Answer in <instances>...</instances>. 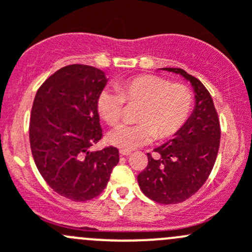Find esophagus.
Here are the masks:
<instances>
[{"instance_id": "esophagus-1", "label": "esophagus", "mask_w": 252, "mask_h": 252, "mask_svg": "<svg viewBox=\"0 0 252 252\" xmlns=\"http://www.w3.org/2000/svg\"><path fill=\"white\" fill-rule=\"evenodd\" d=\"M119 154H121V156L128 157V156H130L131 152L130 151H126V150H121V151H119Z\"/></svg>"}]
</instances>
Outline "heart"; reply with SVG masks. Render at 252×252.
<instances>
[{"label":"heart","instance_id":"b5f03b06","mask_svg":"<svg viewBox=\"0 0 252 252\" xmlns=\"http://www.w3.org/2000/svg\"><path fill=\"white\" fill-rule=\"evenodd\" d=\"M124 101L140 103L138 119L140 123L122 124L110 134L114 146L126 151L135 150L156 139L168 138L177 133L190 116L191 91L180 83L169 84L157 75H138L116 84V90L105 89L98 95L97 110L111 126H116L123 116Z\"/></svg>","mask_w":252,"mask_h":252}]
</instances>
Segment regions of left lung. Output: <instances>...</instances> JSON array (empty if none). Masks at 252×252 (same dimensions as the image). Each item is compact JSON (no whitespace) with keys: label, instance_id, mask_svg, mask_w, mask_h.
I'll list each match as a JSON object with an SVG mask.
<instances>
[{"label":"left lung","instance_id":"left-lung-1","mask_svg":"<svg viewBox=\"0 0 252 252\" xmlns=\"http://www.w3.org/2000/svg\"><path fill=\"white\" fill-rule=\"evenodd\" d=\"M189 81L195 105L173 139L147 154L146 168L138 175L141 191L152 201L169 205L183 202L207 180L220 149V128L213 100L204 84L180 68H161Z\"/></svg>","mask_w":252,"mask_h":252}]
</instances>
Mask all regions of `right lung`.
<instances>
[{
  "label": "right lung",
  "instance_id": "right-lung-1",
  "mask_svg": "<svg viewBox=\"0 0 252 252\" xmlns=\"http://www.w3.org/2000/svg\"><path fill=\"white\" fill-rule=\"evenodd\" d=\"M108 79L101 69L70 64L40 86L30 116V149L51 189L88 201L102 192L119 162L116 147L93 151L102 138L97 98Z\"/></svg>",
  "mask_w": 252,
  "mask_h": 252
}]
</instances>
